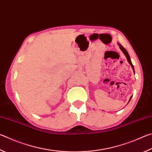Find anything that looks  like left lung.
<instances>
[{
  "mask_svg": "<svg viewBox=\"0 0 152 152\" xmlns=\"http://www.w3.org/2000/svg\"><path fill=\"white\" fill-rule=\"evenodd\" d=\"M118 46H120V50H121L122 51V52L124 53V54L126 56V58H127V60H128V63L129 64L131 65V66H132V69H133V71H134V73H135V71H134V66H133V64H132V62H131V59H130V57H129V54H128V52H127V50H126L124 48L123 46L120 45V43H118ZM132 96H131L130 97V98H129V102L130 101V100H131V98H132Z\"/></svg>",
  "mask_w": 152,
  "mask_h": 152,
  "instance_id": "left-lung-1",
  "label": "left lung"
}]
</instances>
